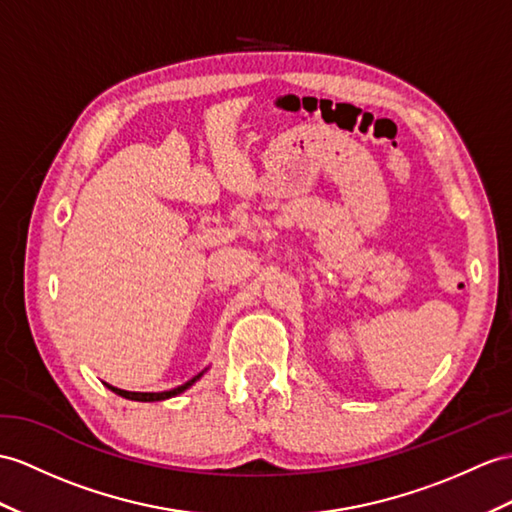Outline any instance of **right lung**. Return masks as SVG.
Listing matches in <instances>:
<instances>
[{"label": "right lung", "mask_w": 512, "mask_h": 512, "mask_svg": "<svg viewBox=\"0 0 512 512\" xmlns=\"http://www.w3.org/2000/svg\"><path fill=\"white\" fill-rule=\"evenodd\" d=\"M206 371V369H204ZM204 371L202 373H197L195 378H191L189 382H184V384H180V386H176V389H171V391H160V393H139V391H123V389H117V386H112V384H106L108 389L112 391V393H117V395H121V397H126V400H132V402H162V400H169V397H176V395H180V393H184L186 389H191V386L204 376Z\"/></svg>", "instance_id": "right-lung-1"}]
</instances>
